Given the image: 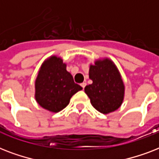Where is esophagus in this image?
<instances>
[{"label":"esophagus","instance_id":"34e87169","mask_svg":"<svg viewBox=\"0 0 159 159\" xmlns=\"http://www.w3.org/2000/svg\"><path fill=\"white\" fill-rule=\"evenodd\" d=\"M86 85H87V83H86V82H82V83H81V87H82V88L84 89L85 87H86Z\"/></svg>","mask_w":159,"mask_h":159}]
</instances>
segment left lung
Returning <instances> with one entry per match:
<instances>
[{
  "label": "left lung",
  "instance_id": "left-lung-1",
  "mask_svg": "<svg viewBox=\"0 0 159 159\" xmlns=\"http://www.w3.org/2000/svg\"><path fill=\"white\" fill-rule=\"evenodd\" d=\"M89 77L92 84L85 87V92L96 110L103 114L116 111L124 98L123 81L111 60L97 61L91 65Z\"/></svg>",
  "mask_w": 159,
  "mask_h": 159
}]
</instances>
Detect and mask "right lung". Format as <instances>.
Instances as JSON below:
<instances>
[{
	"label": "right lung",
	"instance_id": "add662e5",
	"mask_svg": "<svg viewBox=\"0 0 159 159\" xmlns=\"http://www.w3.org/2000/svg\"><path fill=\"white\" fill-rule=\"evenodd\" d=\"M82 89L66 70L62 60L53 56L45 61L39 70L35 81V99L43 108L58 112Z\"/></svg>",
	"mask_w": 159,
	"mask_h": 159
}]
</instances>
